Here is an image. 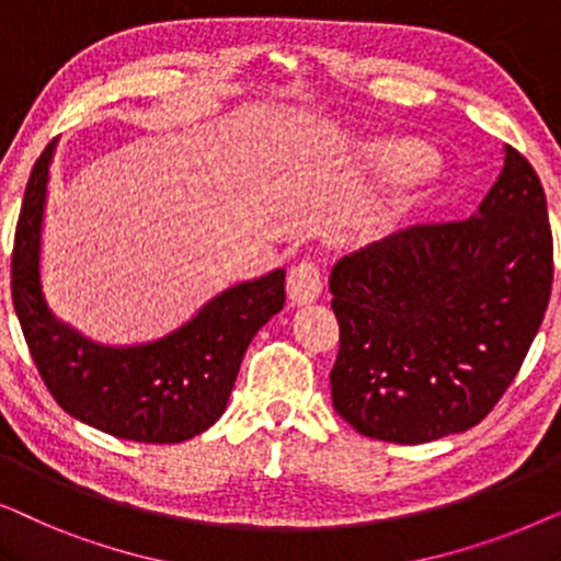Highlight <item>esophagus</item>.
<instances>
[{"mask_svg":"<svg viewBox=\"0 0 561 561\" xmlns=\"http://www.w3.org/2000/svg\"><path fill=\"white\" fill-rule=\"evenodd\" d=\"M324 288V273L313 260H301L288 273V296L294 304L317 301Z\"/></svg>","mask_w":561,"mask_h":561,"instance_id":"obj_1","label":"esophagus"}]
</instances>
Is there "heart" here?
Returning a JSON list of instances; mask_svg holds the SVG:
<instances>
[{"instance_id": "b5f03b06", "label": "heart", "mask_w": 561, "mask_h": 561, "mask_svg": "<svg viewBox=\"0 0 561 561\" xmlns=\"http://www.w3.org/2000/svg\"><path fill=\"white\" fill-rule=\"evenodd\" d=\"M398 158H401L413 173H426L428 168L434 165L432 152L426 148H419V145H403V148H398Z\"/></svg>"}]
</instances>
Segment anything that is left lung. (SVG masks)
Instances as JSON below:
<instances>
[{
    "instance_id": "8db88e82",
    "label": "left lung",
    "mask_w": 561,
    "mask_h": 561,
    "mask_svg": "<svg viewBox=\"0 0 561 561\" xmlns=\"http://www.w3.org/2000/svg\"><path fill=\"white\" fill-rule=\"evenodd\" d=\"M551 280L547 196L531 163L505 148L474 217L405 227L332 267L334 411L396 444L478 426L524 365Z\"/></svg>"
}]
</instances>
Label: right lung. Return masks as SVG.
Here are the masks:
<instances>
[{
  "instance_id": "1",
  "label": "right lung",
  "mask_w": 561,
  "mask_h": 561,
  "mask_svg": "<svg viewBox=\"0 0 561 561\" xmlns=\"http://www.w3.org/2000/svg\"><path fill=\"white\" fill-rule=\"evenodd\" d=\"M56 140L35 160L14 229L12 304L37 373L60 409L99 432L179 444L227 409L244 350L286 304V271L211 298L179 332L137 347H104L53 317L41 288V227Z\"/></svg>"
}]
</instances>
